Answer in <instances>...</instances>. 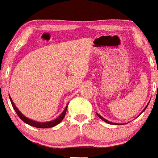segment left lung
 I'll use <instances>...</instances> for the list:
<instances>
[{"label":"left lung","instance_id":"obj_1","mask_svg":"<svg viewBox=\"0 0 158 158\" xmlns=\"http://www.w3.org/2000/svg\"><path fill=\"white\" fill-rule=\"evenodd\" d=\"M149 103H150V102H149ZM149 103H148V105H147V106H145V108H144V109L143 110H142V112H141V113H140V114H139V116L140 115V114H142V113H143V112L144 111V110H145V109H146V108H147V107H148V104H149ZM96 114H97V116H98V117H99V118H100L101 120L104 121V122H106V123H108V124H114V125H120V124H116V123H113V122H109V121H108V120H106V119H105V118H103V117H102V116H101V115H99V114H98V113H96Z\"/></svg>","mask_w":158,"mask_h":158}]
</instances>
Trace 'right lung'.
<instances>
[{
    "label": "right lung",
    "mask_w": 158,
    "mask_h": 158,
    "mask_svg": "<svg viewBox=\"0 0 158 158\" xmlns=\"http://www.w3.org/2000/svg\"><path fill=\"white\" fill-rule=\"evenodd\" d=\"M9 98H10V102H11L13 108L14 109L15 111H16V113L18 114L19 118H20L23 122H25L26 124H29V125H30V126L36 127V128H42V129L51 128V127H53L56 126V125H57L58 124H60V123L62 122V120L64 118V116H65L67 109H68V104H67V106H66L65 109H64L63 111H62V113L60 114V115L58 116L57 118H55V119H54L52 121H50V122H36V121L32 120V119H31V118H27V116H25L22 113H21L20 111H19L18 108L16 106V105H15L14 103L13 102L12 99H11V98H10V96H9Z\"/></svg>",
    "instance_id": "add662e5"
}]
</instances>
